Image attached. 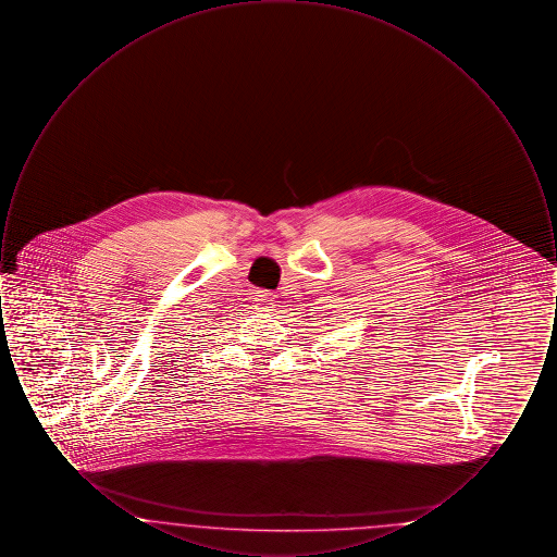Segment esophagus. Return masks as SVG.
Returning a JSON list of instances; mask_svg holds the SVG:
<instances>
[{
    "mask_svg": "<svg viewBox=\"0 0 557 557\" xmlns=\"http://www.w3.org/2000/svg\"><path fill=\"white\" fill-rule=\"evenodd\" d=\"M267 294H269V292H265V290L255 292V300H257V302H259V305H265Z\"/></svg>",
    "mask_w": 557,
    "mask_h": 557,
    "instance_id": "esophagus-1",
    "label": "esophagus"
}]
</instances>
